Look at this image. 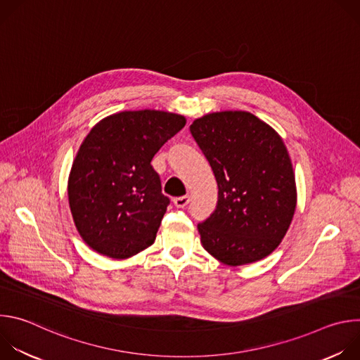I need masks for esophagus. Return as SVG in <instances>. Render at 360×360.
Returning a JSON list of instances; mask_svg holds the SVG:
<instances>
[{"label":"esophagus","mask_w":360,"mask_h":360,"mask_svg":"<svg viewBox=\"0 0 360 360\" xmlns=\"http://www.w3.org/2000/svg\"><path fill=\"white\" fill-rule=\"evenodd\" d=\"M188 203H189V196H188V195L179 196V198H175V199H174V205H175L176 208H185Z\"/></svg>","instance_id":"34e87169"}]
</instances>
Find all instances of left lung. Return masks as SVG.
<instances>
[{"label":"left lung","mask_w":360,"mask_h":360,"mask_svg":"<svg viewBox=\"0 0 360 360\" xmlns=\"http://www.w3.org/2000/svg\"><path fill=\"white\" fill-rule=\"evenodd\" d=\"M189 129L218 182L217 210L198 224L202 246L229 266L264 259L279 246L296 208L282 138L245 111L203 115Z\"/></svg>","instance_id":"1"}]
</instances>
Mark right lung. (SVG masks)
I'll list each match as a JSON object with an SVG mask.
<instances>
[{
	"label": "right lung",
	"instance_id": "1",
	"mask_svg": "<svg viewBox=\"0 0 360 360\" xmlns=\"http://www.w3.org/2000/svg\"><path fill=\"white\" fill-rule=\"evenodd\" d=\"M186 124L185 117L124 111L99 121L81 143L68 178V200L84 242L112 259L153 243L169 205L150 161Z\"/></svg>",
	"mask_w": 360,
	"mask_h": 360
}]
</instances>
